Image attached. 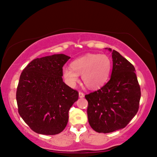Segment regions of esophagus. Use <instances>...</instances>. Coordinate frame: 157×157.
I'll return each instance as SVG.
<instances>
[{
    "label": "esophagus",
    "mask_w": 157,
    "mask_h": 157,
    "mask_svg": "<svg viewBox=\"0 0 157 157\" xmlns=\"http://www.w3.org/2000/svg\"><path fill=\"white\" fill-rule=\"evenodd\" d=\"M79 97L80 98H82L84 97V94L82 92H79Z\"/></svg>",
    "instance_id": "obj_1"
}]
</instances>
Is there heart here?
Returning <instances> with one entry per match:
<instances>
[{"label":"heart","mask_w":157,"mask_h":157,"mask_svg":"<svg viewBox=\"0 0 157 157\" xmlns=\"http://www.w3.org/2000/svg\"><path fill=\"white\" fill-rule=\"evenodd\" d=\"M71 68H63V76L67 83L75 86L79 82V75L87 88L99 89L107 82L110 74L111 63L105 55L88 53L73 60Z\"/></svg>","instance_id":"b5f03b06"}]
</instances>
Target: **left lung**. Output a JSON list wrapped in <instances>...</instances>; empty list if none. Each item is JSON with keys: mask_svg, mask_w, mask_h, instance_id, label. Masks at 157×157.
Here are the masks:
<instances>
[{"mask_svg": "<svg viewBox=\"0 0 157 157\" xmlns=\"http://www.w3.org/2000/svg\"><path fill=\"white\" fill-rule=\"evenodd\" d=\"M113 69L111 78L98 91L85 95L90 126L98 133L123 129L138 112L140 89L135 68L118 52L111 48Z\"/></svg>", "mask_w": 157, "mask_h": 157, "instance_id": "8db88e82", "label": "left lung"}]
</instances>
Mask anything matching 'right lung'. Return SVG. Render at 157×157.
I'll return each instance as SVG.
<instances>
[{"label":"right lung","mask_w":157,"mask_h":157,"mask_svg":"<svg viewBox=\"0 0 157 157\" xmlns=\"http://www.w3.org/2000/svg\"><path fill=\"white\" fill-rule=\"evenodd\" d=\"M70 57L55 54L34 59L23 69L17 91L19 115L37 134L62 132L78 92L63 82L62 68Z\"/></svg>","instance_id":"1"}]
</instances>
